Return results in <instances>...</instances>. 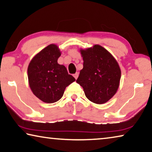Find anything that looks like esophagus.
<instances>
[{
  "label": "esophagus",
  "mask_w": 152,
  "mask_h": 152,
  "mask_svg": "<svg viewBox=\"0 0 152 152\" xmlns=\"http://www.w3.org/2000/svg\"><path fill=\"white\" fill-rule=\"evenodd\" d=\"M78 75H79L78 72H76V73H75V74H74V78H75L76 79H77V78H78Z\"/></svg>",
  "instance_id": "34e87169"
}]
</instances>
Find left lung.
Here are the masks:
<instances>
[{"label":"left lung","mask_w":152,"mask_h":152,"mask_svg":"<svg viewBox=\"0 0 152 152\" xmlns=\"http://www.w3.org/2000/svg\"><path fill=\"white\" fill-rule=\"evenodd\" d=\"M83 68L76 83L86 98L97 104H103L112 98L120 85L121 69L113 55L101 45L80 49Z\"/></svg>","instance_id":"left-lung-1"}]
</instances>
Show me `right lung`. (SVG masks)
Listing matches in <instances>:
<instances>
[{
	"label": "right lung",
	"instance_id": "1",
	"mask_svg": "<svg viewBox=\"0 0 152 152\" xmlns=\"http://www.w3.org/2000/svg\"><path fill=\"white\" fill-rule=\"evenodd\" d=\"M61 53L58 46L50 44L38 53L28 65L30 88L34 95L45 103L59 101L67 86L76 80L64 65L57 63Z\"/></svg>",
	"mask_w": 152,
	"mask_h": 152
}]
</instances>
